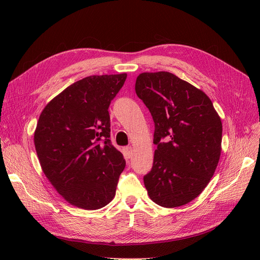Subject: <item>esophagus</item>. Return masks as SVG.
Segmentation results:
<instances>
[{
  "mask_svg": "<svg viewBox=\"0 0 260 260\" xmlns=\"http://www.w3.org/2000/svg\"><path fill=\"white\" fill-rule=\"evenodd\" d=\"M123 154H124L126 159H129L133 157V148L131 146H126L123 148Z\"/></svg>",
  "mask_w": 260,
  "mask_h": 260,
  "instance_id": "obj_1",
  "label": "esophagus"
}]
</instances>
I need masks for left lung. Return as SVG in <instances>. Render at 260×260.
Listing matches in <instances>:
<instances>
[{"instance_id":"left-lung-1","label":"left lung","mask_w":260,"mask_h":260,"mask_svg":"<svg viewBox=\"0 0 260 260\" xmlns=\"http://www.w3.org/2000/svg\"><path fill=\"white\" fill-rule=\"evenodd\" d=\"M135 90L155 122L157 149L143 178L147 194L163 208L184 206L201 194L216 171L221 119L201 89L168 72L140 74Z\"/></svg>"}]
</instances>
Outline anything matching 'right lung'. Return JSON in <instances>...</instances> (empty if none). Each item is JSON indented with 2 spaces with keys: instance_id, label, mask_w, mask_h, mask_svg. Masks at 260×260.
Wrapping results in <instances>:
<instances>
[{
  "instance_id": "right-lung-1",
  "label": "right lung",
  "mask_w": 260,
  "mask_h": 260,
  "mask_svg": "<svg viewBox=\"0 0 260 260\" xmlns=\"http://www.w3.org/2000/svg\"><path fill=\"white\" fill-rule=\"evenodd\" d=\"M127 75L89 76L56 95L34 135L41 168L72 206L98 210L116 195L123 155L111 143L108 107Z\"/></svg>"
}]
</instances>
